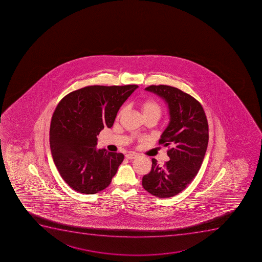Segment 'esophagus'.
<instances>
[{"label":"esophagus","mask_w":262,"mask_h":262,"mask_svg":"<svg viewBox=\"0 0 262 262\" xmlns=\"http://www.w3.org/2000/svg\"><path fill=\"white\" fill-rule=\"evenodd\" d=\"M125 157H126L127 159H129V160H134V159L138 157V155L134 153L126 154V155H125Z\"/></svg>","instance_id":"34e87169"}]
</instances>
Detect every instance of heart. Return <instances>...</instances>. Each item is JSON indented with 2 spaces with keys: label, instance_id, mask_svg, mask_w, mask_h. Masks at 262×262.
I'll use <instances>...</instances> for the list:
<instances>
[{
  "label": "heart",
  "instance_id": "obj_1",
  "mask_svg": "<svg viewBox=\"0 0 262 262\" xmlns=\"http://www.w3.org/2000/svg\"><path fill=\"white\" fill-rule=\"evenodd\" d=\"M138 107L140 109L141 113L143 114V118L146 117H152L158 120L161 118V114H162V108L160 104L155 100H145L142 101L138 105ZM124 108L120 109L119 113V117L123 114Z\"/></svg>",
  "mask_w": 262,
  "mask_h": 262
}]
</instances>
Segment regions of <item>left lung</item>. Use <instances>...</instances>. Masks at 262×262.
<instances>
[{"label": "left lung", "mask_w": 262, "mask_h": 262, "mask_svg": "<svg viewBox=\"0 0 262 262\" xmlns=\"http://www.w3.org/2000/svg\"><path fill=\"white\" fill-rule=\"evenodd\" d=\"M168 105L170 121L159 143L168 147L163 166L152 159V168L143 178V187L155 196L168 198L183 191L198 173L208 143V124L199 101L179 89L150 85L145 89Z\"/></svg>", "instance_id": "obj_1"}]
</instances>
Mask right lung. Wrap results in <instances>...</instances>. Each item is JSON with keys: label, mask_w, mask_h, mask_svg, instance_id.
Listing matches in <instances>:
<instances>
[{"label": "right lung", "mask_w": 262, "mask_h": 262, "mask_svg": "<svg viewBox=\"0 0 262 262\" xmlns=\"http://www.w3.org/2000/svg\"><path fill=\"white\" fill-rule=\"evenodd\" d=\"M138 85L87 86L59 102L50 124L55 166L76 191L96 194L111 183L124 160L121 153L97 149V136L111 128L117 113Z\"/></svg>", "instance_id": "1"}]
</instances>
